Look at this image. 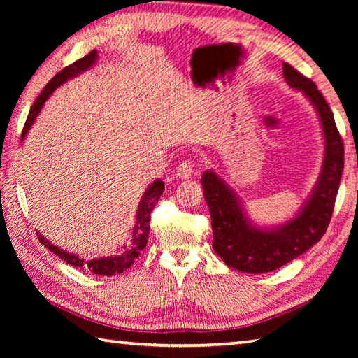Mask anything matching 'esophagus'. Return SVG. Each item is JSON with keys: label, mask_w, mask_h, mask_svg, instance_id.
I'll use <instances>...</instances> for the list:
<instances>
[{"label": "esophagus", "mask_w": 358, "mask_h": 358, "mask_svg": "<svg viewBox=\"0 0 358 358\" xmlns=\"http://www.w3.org/2000/svg\"><path fill=\"white\" fill-rule=\"evenodd\" d=\"M192 172H194V164L191 163V162H183V163H180L178 164V167H177V171H175V177H178V178H189L192 175Z\"/></svg>", "instance_id": "34e87169"}]
</instances>
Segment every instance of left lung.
<instances>
[{"instance_id": "left-lung-1", "label": "left lung", "mask_w": 358, "mask_h": 358, "mask_svg": "<svg viewBox=\"0 0 358 358\" xmlns=\"http://www.w3.org/2000/svg\"><path fill=\"white\" fill-rule=\"evenodd\" d=\"M283 77L289 86L303 90L314 104L324 134L322 175L299 215L277 229H257L248 222L238 200L217 173L206 171L201 178L212 220V248L227 266L241 272L275 271L320 241L331 222L345 166L343 140L329 104L315 83L289 63H283Z\"/></svg>"}]
</instances>
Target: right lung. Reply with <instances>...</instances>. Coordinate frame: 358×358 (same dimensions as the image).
Here are the masks:
<instances>
[{
  "label": "right lung",
  "mask_w": 358,
  "mask_h": 358,
  "mask_svg": "<svg viewBox=\"0 0 358 358\" xmlns=\"http://www.w3.org/2000/svg\"><path fill=\"white\" fill-rule=\"evenodd\" d=\"M96 58H98L96 50L89 52L86 57H83V58L77 59L75 63L66 66L64 69L59 71L55 75V77H53L48 83V85H45V87L41 90V94L38 95L35 103L32 104V108H30V112L27 115L24 127H22L21 140H24V136L30 129V124L34 123V120L36 118L38 113H40L44 101L48 100L49 95L53 92V90H55L59 85H63L64 81L75 77V75H78L80 72H85V71L89 69V67H92V64H95V62H96ZM163 191H164V183L162 180H155L154 183H152L148 187L146 194H144L143 199H141L140 208H138V210H136V223H135V227H134L132 241H131V245L124 248V252L121 255L108 257V258H94V260H90V262H85L78 255H72L69 252H64V250H62L57 246H53L50 241L44 240L41 234H36L38 240H40L43 245L50 250V252L58 255L67 264L75 266V268H83V266L87 264V268L92 271V273H96V275H108V277L115 275V273H121L123 271L131 268L134 262L141 254V250L146 248L148 238H149V229H150V226H149L150 212L154 210L155 204L158 203Z\"/></svg>",
  "instance_id": "1"
}]
</instances>
